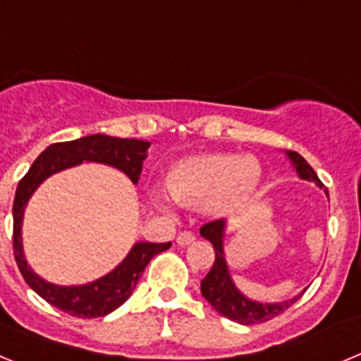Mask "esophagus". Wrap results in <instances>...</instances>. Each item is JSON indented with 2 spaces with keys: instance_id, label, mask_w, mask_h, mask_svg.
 <instances>
[{
  "instance_id": "1",
  "label": "esophagus",
  "mask_w": 361,
  "mask_h": 361,
  "mask_svg": "<svg viewBox=\"0 0 361 361\" xmlns=\"http://www.w3.org/2000/svg\"><path fill=\"white\" fill-rule=\"evenodd\" d=\"M195 240V235L191 231H183V233H178L177 235V244L178 245H188L191 244V242Z\"/></svg>"
}]
</instances>
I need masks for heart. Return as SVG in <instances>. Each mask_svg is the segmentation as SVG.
I'll return each mask as SVG.
<instances>
[{"instance_id":"1","label":"heart","mask_w":361,"mask_h":361,"mask_svg":"<svg viewBox=\"0 0 361 361\" xmlns=\"http://www.w3.org/2000/svg\"><path fill=\"white\" fill-rule=\"evenodd\" d=\"M258 183L260 164L251 155L208 153L178 162L168 178V188L177 202H209L213 212L231 213L253 195Z\"/></svg>"}]
</instances>
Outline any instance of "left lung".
<instances>
[{
	"instance_id": "left-lung-1",
	"label": "left lung",
	"mask_w": 361,
	"mask_h": 361,
	"mask_svg": "<svg viewBox=\"0 0 361 361\" xmlns=\"http://www.w3.org/2000/svg\"><path fill=\"white\" fill-rule=\"evenodd\" d=\"M289 159L293 161V164L296 166V171L302 178H307L317 183L318 186L324 188L322 180L318 178V175L314 173L311 166L307 164L300 153L296 152H288ZM325 193L329 197V191L325 188ZM224 226L226 222L222 219L212 220L208 224H204L200 228V235L204 238H208L213 244V250H215V262L213 267L209 269V273L204 276V280L200 282V293L209 304L213 305L216 312H220L222 317L229 318L233 322H238L242 325H251V324H262V322L271 320V318L282 314L286 309L291 307L296 300L302 295L295 296V298L288 300V302H280V304H258L253 300H247L233 283L231 276H229L228 266H226L224 251H222V237H224Z\"/></svg>"
}]
</instances>
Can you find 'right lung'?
<instances>
[{
  "label": "right lung",
  "mask_w": 361,
  "mask_h": 361,
  "mask_svg": "<svg viewBox=\"0 0 361 361\" xmlns=\"http://www.w3.org/2000/svg\"><path fill=\"white\" fill-rule=\"evenodd\" d=\"M149 142L137 141V139H119L110 135H88L68 142H56L41 153L34 161L30 170L27 171L18 184L14 197V238H12V250H14L16 264H18L25 282L30 286L43 300L50 305L61 309L70 317L78 318H97L104 317L108 312L116 311L123 305L135 289L137 282L141 279L142 271L148 266L155 255L170 250V242L164 244H152V242H139L133 245L128 257L111 271L110 275L95 280L86 286L78 288H61L54 283L44 282L43 279L28 267L23 257V245H21V222L23 212L28 199L44 178L50 177L56 171H61L70 166L81 164L82 161L103 162L119 168L128 175L133 184L139 180L142 170V161L146 159V149Z\"/></svg>",
  "instance_id": "1"
}]
</instances>
